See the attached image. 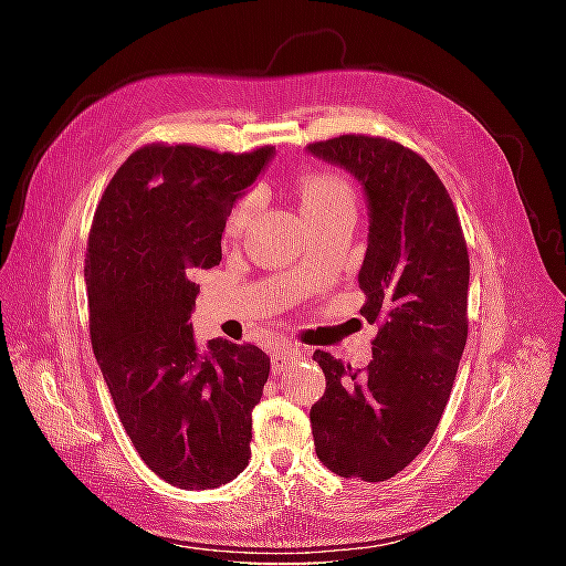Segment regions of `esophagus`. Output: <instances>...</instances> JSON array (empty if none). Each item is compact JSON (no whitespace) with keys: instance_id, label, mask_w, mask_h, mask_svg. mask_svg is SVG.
<instances>
[{"instance_id":"esophagus-1","label":"esophagus","mask_w":566,"mask_h":566,"mask_svg":"<svg viewBox=\"0 0 566 566\" xmlns=\"http://www.w3.org/2000/svg\"><path fill=\"white\" fill-rule=\"evenodd\" d=\"M302 352L297 349V347H293V345H279L276 349H273V373H281L290 361H295V358L300 356Z\"/></svg>"}]
</instances>
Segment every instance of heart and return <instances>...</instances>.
Here are the masks:
<instances>
[{"mask_svg": "<svg viewBox=\"0 0 566 566\" xmlns=\"http://www.w3.org/2000/svg\"><path fill=\"white\" fill-rule=\"evenodd\" d=\"M300 198L306 219L333 217L339 212H354V188L337 172H306L300 179ZM256 208V193L250 191L233 205L227 221V231H243Z\"/></svg>", "mask_w": 566, "mask_h": 566, "instance_id": "1", "label": "heart"}]
</instances>
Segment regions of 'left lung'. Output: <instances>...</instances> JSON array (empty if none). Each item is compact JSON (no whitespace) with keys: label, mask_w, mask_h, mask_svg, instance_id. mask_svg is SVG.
I'll list each match as a JSON object with an SVG mask.
<instances>
[{"label":"left lung","mask_w":566,"mask_h":566,"mask_svg":"<svg viewBox=\"0 0 566 566\" xmlns=\"http://www.w3.org/2000/svg\"><path fill=\"white\" fill-rule=\"evenodd\" d=\"M361 181L370 233L358 287L378 323L373 361L325 373L312 406L316 455L345 479L385 482L430 443L468 342L470 254L455 205L420 153L385 136L339 134L306 146Z\"/></svg>","instance_id":"1"}]
</instances>
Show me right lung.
Returning a JSON list of instances; mask_svg holds the SVG:
<instances>
[{"label":"right lung","instance_id":"1","mask_svg":"<svg viewBox=\"0 0 566 566\" xmlns=\"http://www.w3.org/2000/svg\"><path fill=\"white\" fill-rule=\"evenodd\" d=\"M271 153L142 146L113 175L90 229L94 356L136 453L177 489H217L250 460L269 356L221 337L200 352L188 318L196 271L221 262L233 202Z\"/></svg>","mask_w":566,"mask_h":566}]
</instances>
